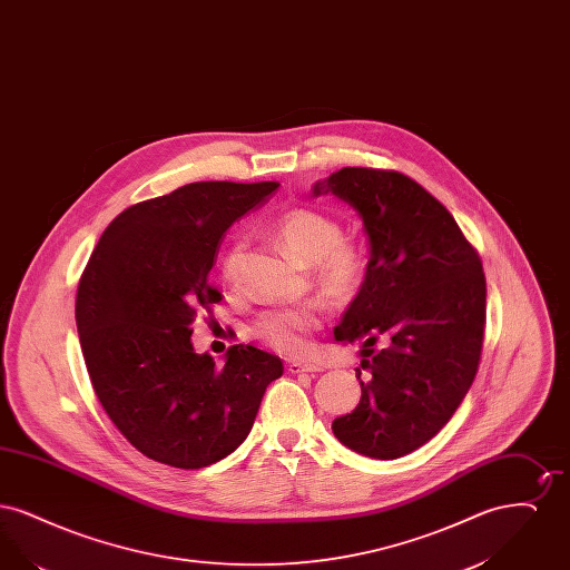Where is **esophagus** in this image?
I'll use <instances>...</instances> for the list:
<instances>
[{"label": "esophagus", "mask_w": 570, "mask_h": 570, "mask_svg": "<svg viewBox=\"0 0 570 570\" xmlns=\"http://www.w3.org/2000/svg\"><path fill=\"white\" fill-rule=\"evenodd\" d=\"M288 372H293V374H303V372L316 374V372H323V365L312 363V361H291L288 363Z\"/></svg>", "instance_id": "34e87169"}]
</instances>
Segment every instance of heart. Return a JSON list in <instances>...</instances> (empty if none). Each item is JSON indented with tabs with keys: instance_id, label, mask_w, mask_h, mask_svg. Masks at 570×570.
Returning <instances> with one entry per match:
<instances>
[{
	"instance_id": "obj_1",
	"label": "heart",
	"mask_w": 570,
	"mask_h": 570,
	"mask_svg": "<svg viewBox=\"0 0 570 570\" xmlns=\"http://www.w3.org/2000/svg\"><path fill=\"white\" fill-rule=\"evenodd\" d=\"M272 228L293 258L312 265L314 282L326 297L348 301L361 291L367 275L365 252L351 239H342L344 230L335 217L297 207L275 217ZM242 261L244 245L239 242L222 254L219 275L228 288L239 284ZM321 321L323 309L316 303L282 305L258 314L252 323V335L279 353H303L307 333L321 326Z\"/></svg>"
}]
</instances>
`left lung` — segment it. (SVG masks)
<instances>
[{"label":"left lung","instance_id":"1","mask_svg":"<svg viewBox=\"0 0 570 570\" xmlns=\"http://www.w3.org/2000/svg\"><path fill=\"white\" fill-rule=\"evenodd\" d=\"M351 203L370 237L365 282L335 340L361 344V402L333 421L361 455L397 460L432 440L479 372L488 284L455 217L400 170L346 166L314 194ZM382 341L383 348L375 344Z\"/></svg>","mask_w":570,"mask_h":570}]
</instances>
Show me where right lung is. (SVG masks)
I'll list each match as a JSON object with an SVG mask.
<instances>
[{"label":"right lung","mask_w":570,"mask_h":570,"mask_svg":"<svg viewBox=\"0 0 570 570\" xmlns=\"http://www.w3.org/2000/svg\"><path fill=\"white\" fill-rule=\"evenodd\" d=\"M279 184L196 181L136 203L107 226L79 279L77 326L94 391L145 458L196 470L244 442L275 354L235 344L196 354L191 323L222 295L209 284L226 228Z\"/></svg>","instance_id":"obj_1"}]
</instances>
